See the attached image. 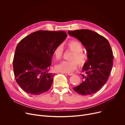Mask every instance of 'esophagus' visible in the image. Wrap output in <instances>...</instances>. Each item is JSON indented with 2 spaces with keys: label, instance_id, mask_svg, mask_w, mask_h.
<instances>
[{
  "label": "esophagus",
  "instance_id": "esophagus-1",
  "mask_svg": "<svg viewBox=\"0 0 125 125\" xmlns=\"http://www.w3.org/2000/svg\"><path fill=\"white\" fill-rule=\"evenodd\" d=\"M67 74H68V75H70V76H71V75H73V73H67Z\"/></svg>",
  "mask_w": 125,
  "mask_h": 125
}]
</instances>
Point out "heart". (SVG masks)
Wrapping results in <instances>:
<instances>
[{"instance_id":"1","label":"heart","mask_w":125,"mask_h":125,"mask_svg":"<svg viewBox=\"0 0 125 125\" xmlns=\"http://www.w3.org/2000/svg\"><path fill=\"white\" fill-rule=\"evenodd\" d=\"M67 47L74 52L70 59L71 61L62 62L56 65V69L60 73H70L77 68L78 63L81 66L86 63L88 60V56L83 52V45L79 42L75 40L70 41L67 43ZM63 53V47L62 44L57 46L53 51V55L57 60H60Z\"/></svg>"}]
</instances>
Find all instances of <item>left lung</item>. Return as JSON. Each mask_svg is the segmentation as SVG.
<instances>
[{"instance_id": "left-lung-1", "label": "left lung", "mask_w": 125, "mask_h": 125, "mask_svg": "<svg viewBox=\"0 0 125 125\" xmlns=\"http://www.w3.org/2000/svg\"><path fill=\"white\" fill-rule=\"evenodd\" d=\"M68 33L79 40L86 48L88 60L83 65L81 74L83 81L73 88L82 95H92L99 91L105 83L113 65L114 56L106 38L89 29L68 31Z\"/></svg>"}]
</instances>
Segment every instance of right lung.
I'll use <instances>...</instances> for the list:
<instances>
[{
  "label": "right lung",
  "mask_w": 125,
  "mask_h": 125,
  "mask_svg": "<svg viewBox=\"0 0 125 125\" xmlns=\"http://www.w3.org/2000/svg\"><path fill=\"white\" fill-rule=\"evenodd\" d=\"M67 36L63 31L39 30L18 43L13 69L17 83L25 92L38 95L50 89L55 75L49 71L53 51Z\"/></svg>",
  "instance_id": "add662e5"
}]
</instances>
